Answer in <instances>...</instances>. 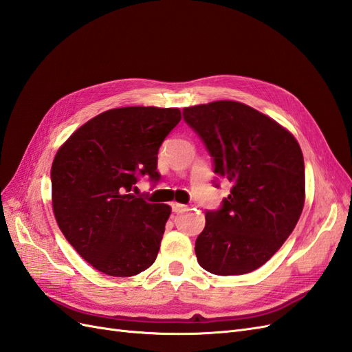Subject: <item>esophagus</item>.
<instances>
[{
	"label": "esophagus",
	"instance_id": "1",
	"mask_svg": "<svg viewBox=\"0 0 352 352\" xmlns=\"http://www.w3.org/2000/svg\"><path fill=\"white\" fill-rule=\"evenodd\" d=\"M172 210H173L175 212H180V211L186 210V206L179 204V202H172Z\"/></svg>",
	"mask_w": 352,
	"mask_h": 352
}]
</instances>
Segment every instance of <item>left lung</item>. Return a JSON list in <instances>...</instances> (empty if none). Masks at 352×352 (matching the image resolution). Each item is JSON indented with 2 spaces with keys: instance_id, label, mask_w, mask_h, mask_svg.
<instances>
[{
  "instance_id": "1",
  "label": "left lung",
  "mask_w": 352,
  "mask_h": 352,
  "mask_svg": "<svg viewBox=\"0 0 352 352\" xmlns=\"http://www.w3.org/2000/svg\"><path fill=\"white\" fill-rule=\"evenodd\" d=\"M184 120L206 145L216 180L230 194L206 211L195 241L204 270L245 274L261 267L289 238L305 198L304 157L295 138L270 117L236 101L184 109Z\"/></svg>"
}]
</instances>
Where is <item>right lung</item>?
<instances>
[{"label": "right lung", "mask_w": 352, "mask_h": 352, "mask_svg": "<svg viewBox=\"0 0 352 352\" xmlns=\"http://www.w3.org/2000/svg\"><path fill=\"white\" fill-rule=\"evenodd\" d=\"M180 119L179 109H113L80 126L57 151L51 167L56 220L98 272L129 278L155 261L172 208L133 192L141 176L158 182V150Z\"/></svg>", "instance_id": "right-lung-1"}]
</instances>
